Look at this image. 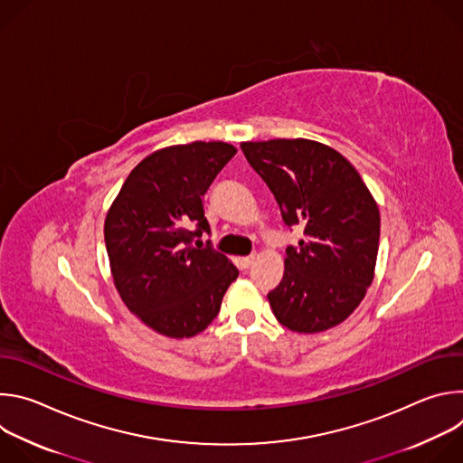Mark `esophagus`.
Returning a JSON list of instances; mask_svg holds the SVG:
<instances>
[{
    "label": "esophagus",
    "instance_id": "1",
    "mask_svg": "<svg viewBox=\"0 0 463 463\" xmlns=\"http://www.w3.org/2000/svg\"><path fill=\"white\" fill-rule=\"evenodd\" d=\"M256 258H258L256 252H250L249 256H243V258H241V266H243L245 269H249V268L252 266V263L256 261Z\"/></svg>",
    "mask_w": 463,
    "mask_h": 463
}]
</instances>
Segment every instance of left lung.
Wrapping results in <instances>:
<instances>
[{
  "label": "left lung",
  "mask_w": 463,
  "mask_h": 463,
  "mask_svg": "<svg viewBox=\"0 0 463 463\" xmlns=\"http://www.w3.org/2000/svg\"><path fill=\"white\" fill-rule=\"evenodd\" d=\"M284 223L304 229L286 249L282 282L268 293L280 324L318 334L346 320L373 279L381 218L357 170L334 148L307 139L241 143Z\"/></svg>",
  "instance_id": "left-lung-1"
}]
</instances>
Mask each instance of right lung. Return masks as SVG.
<instances>
[{
    "mask_svg": "<svg viewBox=\"0 0 463 463\" xmlns=\"http://www.w3.org/2000/svg\"><path fill=\"white\" fill-rule=\"evenodd\" d=\"M227 143L168 146L124 181L104 241L117 291L128 309L166 337H192L216 318L238 269L211 240L203 195L234 157Z\"/></svg>",
    "mask_w": 463,
    "mask_h": 463,
    "instance_id": "right-lung-1",
    "label": "right lung"
}]
</instances>
